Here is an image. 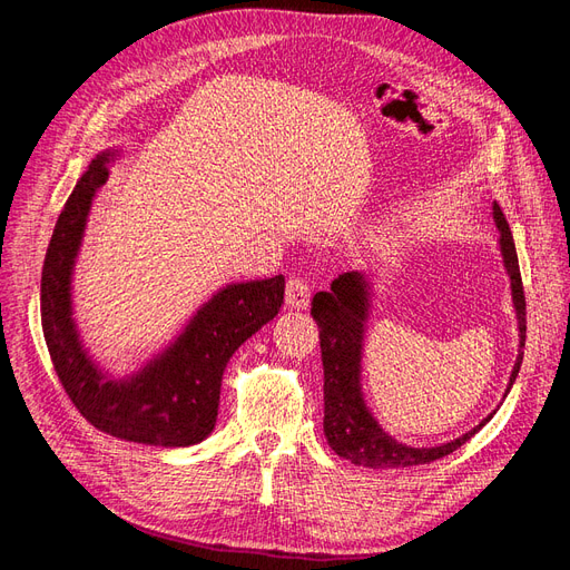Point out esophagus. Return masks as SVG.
Segmentation results:
<instances>
[{"instance_id": "1", "label": "esophagus", "mask_w": 570, "mask_h": 570, "mask_svg": "<svg viewBox=\"0 0 570 570\" xmlns=\"http://www.w3.org/2000/svg\"><path fill=\"white\" fill-rule=\"evenodd\" d=\"M308 299H312V287H308L306 281L302 278H289L287 281V292H285V302L289 308H306Z\"/></svg>"}]
</instances>
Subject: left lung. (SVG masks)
Masks as SVG:
<instances>
[{
    "mask_svg": "<svg viewBox=\"0 0 570 570\" xmlns=\"http://www.w3.org/2000/svg\"><path fill=\"white\" fill-rule=\"evenodd\" d=\"M492 218L499 230V252H502L504 268L511 281V299L515 308V321H519V356H515L504 392L507 396L523 364L525 295L513 235L497 202L492 204ZM371 295V281L366 275L361 271H350L337 275L327 292H316L312 302V316L321 331L325 440L337 456L356 465H366V469H406V465L438 461L459 450L463 442H469L482 425L490 423L497 409L488 413V419H482L475 428H471L469 433L438 446H411L385 433L366 406L364 390H361V358H364Z\"/></svg>",
    "mask_w": 570,
    "mask_h": 570,
    "instance_id": "left-lung-1",
    "label": "left lung"
}]
</instances>
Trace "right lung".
I'll return each instance as SVG.
<instances>
[{
  "label": "right lung",
  "mask_w": 570,
  "mask_h": 570,
  "mask_svg": "<svg viewBox=\"0 0 570 570\" xmlns=\"http://www.w3.org/2000/svg\"><path fill=\"white\" fill-rule=\"evenodd\" d=\"M118 154H97L49 239L40 283L47 350L66 394L101 433L154 446H189L212 435L223 371L239 344L278 316L285 278L275 275L220 287L140 371L114 377L101 368L82 344L73 318V271L92 202Z\"/></svg>",
  "instance_id": "1"
}]
</instances>
